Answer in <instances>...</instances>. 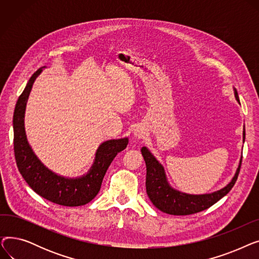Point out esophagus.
Segmentation results:
<instances>
[{
	"mask_svg": "<svg viewBox=\"0 0 259 259\" xmlns=\"http://www.w3.org/2000/svg\"><path fill=\"white\" fill-rule=\"evenodd\" d=\"M143 135H144V132L141 129H135L133 132V139L140 140L143 138Z\"/></svg>",
	"mask_w": 259,
	"mask_h": 259,
	"instance_id": "34e87169",
	"label": "esophagus"
}]
</instances>
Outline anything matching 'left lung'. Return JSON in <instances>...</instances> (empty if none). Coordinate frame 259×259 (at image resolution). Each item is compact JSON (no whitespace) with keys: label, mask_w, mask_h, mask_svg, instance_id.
Segmentation results:
<instances>
[{"label":"left lung","mask_w":259,"mask_h":259,"mask_svg":"<svg viewBox=\"0 0 259 259\" xmlns=\"http://www.w3.org/2000/svg\"><path fill=\"white\" fill-rule=\"evenodd\" d=\"M234 95L239 103L238 93L234 88ZM240 104V103H239ZM246 139V130L243 127L242 140ZM142 155L144 156L147 174H146V190L147 194L153 205L161 212L171 215H190L206 210L213 206L233 188L241 166V158L238 168L231 182L221 190L207 194H188L179 191L168 183L165 169L160 162L149 151L147 147L142 148Z\"/></svg>","instance_id":"left-lung-1"}]
</instances>
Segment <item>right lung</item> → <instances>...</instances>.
<instances>
[{
	"mask_svg": "<svg viewBox=\"0 0 259 259\" xmlns=\"http://www.w3.org/2000/svg\"><path fill=\"white\" fill-rule=\"evenodd\" d=\"M42 69L39 68L28 80L13 113V148L17 166L23 179L39 196L61 206H83L98 195L107 169L116 154L126 149L129 141L128 138H124L102 143L90 170L80 178H64L48 169L37 158L27 141L24 122L27 101L34 80Z\"/></svg>",
	"mask_w": 259,
	"mask_h": 259,
	"instance_id": "1",
	"label": "right lung"
}]
</instances>
